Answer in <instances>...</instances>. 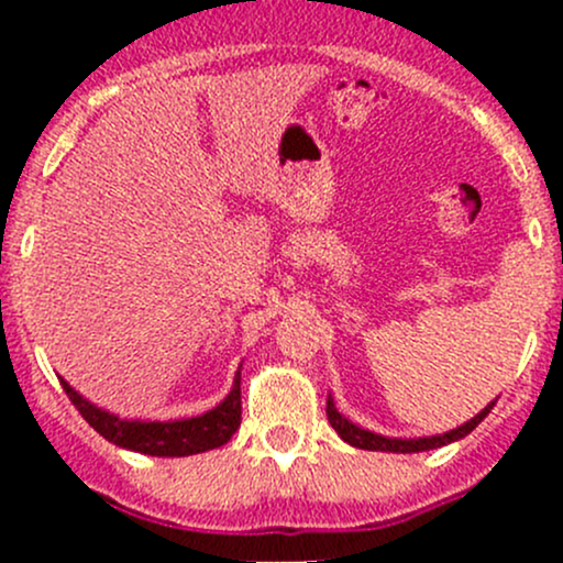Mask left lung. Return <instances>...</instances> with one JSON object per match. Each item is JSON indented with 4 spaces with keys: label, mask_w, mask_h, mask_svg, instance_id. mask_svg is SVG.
I'll list each match as a JSON object with an SVG mask.
<instances>
[{
    "label": "left lung",
    "mask_w": 563,
    "mask_h": 563,
    "mask_svg": "<svg viewBox=\"0 0 563 563\" xmlns=\"http://www.w3.org/2000/svg\"><path fill=\"white\" fill-rule=\"evenodd\" d=\"M496 406V400L487 402L485 408H482L479 413H476L474 419H468V422L457 424L455 430H450V433H439V435H422V439H389V435H382V433H373V430H365L360 428V424H354L351 419H345L343 413L334 408V400L332 395L327 397V417H329V424H332L334 430H338L340 439L345 441V444L356 446V450H371V452H395V455H411V452H428V450H439V446H446L452 444V441H460L465 439V435L471 433V430L476 428V424L482 422V419L490 413V408Z\"/></svg>",
    "instance_id": "8db88e82"
}]
</instances>
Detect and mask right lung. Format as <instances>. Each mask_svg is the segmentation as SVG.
<instances>
[{
    "instance_id": "add662e5",
    "label": "right lung",
    "mask_w": 563,
    "mask_h": 563,
    "mask_svg": "<svg viewBox=\"0 0 563 563\" xmlns=\"http://www.w3.org/2000/svg\"><path fill=\"white\" fill-rule=\"evenodd\" d=\"M242 371V365H240ZM236 371L234 387L229 395L209 411L198 413V417L187 419H168V422H152V419H122L119 413L106 411V408L95 406L84 395H78L65 378H59L65 387L67 397L73 406L81 411V417L103 435L111 444L122 446V450L141 452V455L152 457H185L198 455V452L218 450V446L229 444L231 435L240 430L242 422V373Z\"/></svg>"
}]
</instances>
